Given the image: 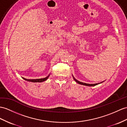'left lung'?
Masks as SVG:
<instances>
[{"mask_svg": "<svg viewBox=\"0 0 127 127\" xmlns=\"http://www.w3.org/2000/svg\"><path fill=\"white\" fill-rule=\"evenodd\" d=\"M73 78H74V80H75V81L77 83H79V84H80V85H85V86H96V85L99 84V83H95V84H88V83H83V82H80V81H78V80H76L75 78H74V77H73ZM101 83H102V82H101Z\"/></svg>", "mask_w": 127, "mask_h": 127, "instance_id": "obj_1", "label": "left lung"}]
</instances>
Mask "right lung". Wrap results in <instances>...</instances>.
<instances>
[{
  "label": "right lung",
  "mask_w": 127,
  "mask_h": 127,
  "mask_svg": "<svg viewBox=\"0 0 127 127\" xmlns=\"http://www.w3.org/2000/svg\"><path fill=\"white\" fill-rule=\"evenodd\" d=\"M49 76V75L48 76H47V77H46V78H45L38 79H26L24 78H23L25 80H26V81H30V82H41L46 81V80L48 78Z\"/></svg>",
  "instance_id": "right-lung-1"
}]
</instances>
